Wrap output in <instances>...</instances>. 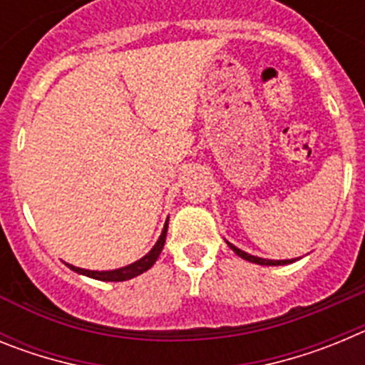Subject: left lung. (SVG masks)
<instances>
[{
	"label": "left lung",
	"instance_id": "1",
	"mask_svg": "<svg viewBox=\"0 0 365 365\" xmlns=\"http://www.w3.org/2000/svg\"><path fill=\"white\" fill-rule=\"evenodd\" d=\"M228 247L234 250L235 254L240 257H243V259L250 261V263H256V265H265V267H278V265H289V263H294L296 259H265V257H257V256H252V254H247L245 250H241V248H237L235 245L228 243Z\"/></svg>",
	"mask_w": 365,
	"mask_h": 365
}]
</instances>
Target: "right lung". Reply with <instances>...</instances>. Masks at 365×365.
<instances>
[{
    "label": "right lung",
    "instance_id": "obj_1",
    "mask_svg": "<svg viewBox=\"0 0 365 365\" xmlns=\"http://www.w3.org/2000/svg\"><path fill=\"white\" fill-rule=\"evenodd\" d=\"M168 221H170V217H168L166 222H164L163 232H160L159 240H157V243L153 245V248H151L146 256H143L140 259L135 261V263H130V265L120 267V269H115V270H87V269H80V267L69 265V263H66V265L69 267L71 270H74V272L87 276V278L100 279V282H125V279L135 278V276H138V274H143L146 272L148 269H151L155 261L159 259L160 252H163V248H164V243H166Z\"/></svg>",
    "mask_w": 365,
    "mask_h": 365
}]
</instances>
